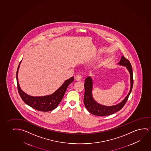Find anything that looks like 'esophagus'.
Instances as JSON below:
<instances>
[{
	"label": "esophagus",
	"instance_id": "34e87169",
	"mask_svg": "<svg viewBox=\"0 0 151 151\" xmlns=\"http://www.w3.org/2000/svg\"><path fill=\"white\" fill-rule=\"evenodd\" d=\"M81 78H82V76H81V75L80 74L77 75L75 77V79L76 80V81H81Z\"/></svg>",
	"mask_w": 151,
	"mask_h": 151
}]
</instances>
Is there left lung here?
I'll list each match as a JSON object with an SVG mask.
<instances>
[{
	"mask_svg": "<svg viewBox=\"0 0 151 151\" xmlns=\"http://www.w3.org/2000/svg\"><path fill=\"white\" fill-rule=\"evenodd\" d=\"M118 64L122 66H125L130 74V89L129 93L126 97H125V99L117 105L111 106L103 105L98 103L93 99L92 95L93 79L91 78V77H88L85 79L84 83L85 95L83 102L86 109L91 114L97 116H109L121 109L127 101L128 97L132 90L134 83L132 66L131 65L129 61L123 56H122L120 62L118 63Z\"/></svg>",
	"mask_w": 151,
	"mask_h": 151,
	"instance_id": "8db88e82",
	"label": "left lung"
}]
</instances>
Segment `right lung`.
I'll list each match as a JSON object with an SVG mask.
<instances>
[{
    "label": "right lung",
    "instance_id": "1",
    "mask_svg": "<svg viewBox=\"0 0 151 151\" xmlns=\"http://www.w3.org/2000/svg\"><path fill=\"white\" fill-rule=\"evenodd\" d=\"M21 62L22 61L19 63L17 70V81L18 91L22 99L27 105L39 111H50L55 109L61 101L68 85L74 81V77H72L65 81L62 86L52 94L43 96H30L22 90L19 85L18 72Z\"/></svg>",
    "mask_w": 151,
    "mask_h": 151
}]
</instances>
